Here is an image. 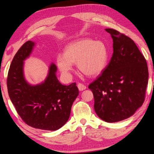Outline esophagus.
<instances>
[{"label": "esophagus", "instance_id": "34e87169", "mask_svg": "<svg viewBox=\"0 0 154 154\" xmlns=\"http://www.w3.org/2000/svg\"><path fill=\"white\" fill-rule=\"evenodd\" d=\"M78 87L79 91H82L83 90L86 89V86L85 85L82 84V83H78Z\"/></svg>", "mask_w": 154, "mask_h": 154}]
</instances>
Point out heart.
I'll return each instance as SVG.
<instances>
[{
	"label": "heart",
	"instance_id": "1",
	"mask_svg": "<svg viewBox=\"0 0 154 154\" xmlns=\"http://www.w3.org/2000/svg\"><path fill=\"white\" fill-rule=\"evenodd\" d=\"M108 60V51L100 41L82 38L68 44L64 49L63 55L57 57V64L63 75L69 76L73 70V64L88 76L100 74Z\"/></svg>",
	"mask_w": 154,
	"mask_h": 154
}]
</instances>
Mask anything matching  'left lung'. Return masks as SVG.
Here are the masks:
<instances>
[{
	"label": "left lung",
	"instance_id": "8db88e82",
	"mask_svg": "<svg viewBox=\"0 0 154 154\" xmlns=\"http://www.w3.org/2000/svg\"><path fill=\"white\" fill-rule=\"evenodd\" d=\"M113 54L103 73L88 86L98 117L115 123L132 116L144 102L148 71L145 58L134 42L112 29Z\"/></svg>",
	"mask_w": 154,
	"mask_h": 154
}]
</instances>
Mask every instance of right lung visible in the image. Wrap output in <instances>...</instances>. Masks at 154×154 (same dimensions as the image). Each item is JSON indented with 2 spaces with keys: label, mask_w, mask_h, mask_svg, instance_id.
I'll return each instance as SVG.
<instances>
[{
  "label": "right lung",
  "mask_w": 154,
  "mask_h": 154,
  "mask_svg": "<svg viewBox=\"0 0 154 154\" xmlns=\"http://www.w3.org/2000/svg\"><path fill=\"white\" fill-rule=\"evenodd\" d=\"M35 45L34 42H26L14 57L7 78L8 91L17 113L27 125L53 131L68 121L79 91L76 83L63 85L58 81L57 67L53 63L43 82L31 85L26 80L24 62Z\"/></svg>",
  "instance_id": "add662e5"
}]
</instances>
